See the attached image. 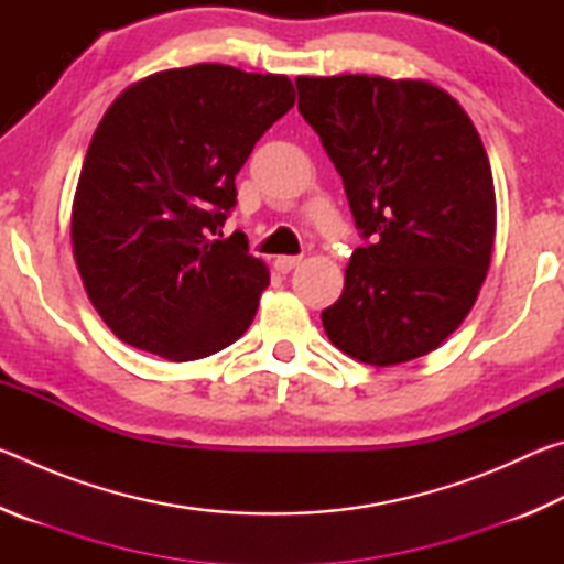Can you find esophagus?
<instances>
[{
  "instance_id": "obj_1",
  "label": "esophagus",
  "mask_w": 564,
  "mask_h": 564,
  "mask_svg": "<svg viewBox=\"0 0 564 564\" xmlns=\"http://www.w3.org/2000/svg\"><path fill=\"white\" fill-rule=\"evenodd\" d=\"M301 263V256H279V259L273 261V265H275V271H281V273H289V271H293L295 265Z\"/></svg>"
}]
</instances>
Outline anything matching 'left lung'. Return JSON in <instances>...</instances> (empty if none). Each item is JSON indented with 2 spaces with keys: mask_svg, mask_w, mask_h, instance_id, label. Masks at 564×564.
Here are the masks:
<instances>
[{
  "mask_svg": "<svg viewBox=\"0 0 564 564\" xmlns=\"http://www.w3.org/2000/svg\"><path fill=\"white\" fill-rule=\"evenodd\" d=\"M295 87L370 238L321 313L326 336L368 366L425 356L465 321L490 269L498 204L480 133L423 79L299 76Z\"/></svg>",
  "mask_w": 564,
  "mask_h": 564,
  "instance_id": "left-lung-1",
  "label": "left lung"
}]
</instances>
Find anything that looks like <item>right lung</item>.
<instances>
[{
	"label": "right lung",
	"instance_id": "1",
	"mask_svg": "<svg viewBox=\"0 0 564 564\" xmlns=\"http://www.w3.org/2000/svg\"><path fill=\"white\" fill-rule=\"evenodd\" d=\"M293 104L289 76L226 64L156 72L111 101L76 184L72 251L119 340L184 362L251 326L271 273L243 234L214 236L236 174Z\"/></svg>",
	"mask_w": 564,
	"mask_h": 564
}]
</instances>
